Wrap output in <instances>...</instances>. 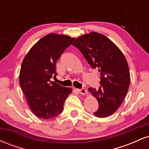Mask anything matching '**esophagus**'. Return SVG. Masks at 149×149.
I'll list each match as a JSON object with an SVG mask.
<instances>
[{
	"instance_id": "1",
	"label": "esophagus",
	"mask_w": 149,
	"mask_h": 149,
	"mask_svg": "<svg viewBox=\"0 0 149 149\" xmlns=\"http://www.w3.org/2000/svg\"><path fill=\"white\" fill-rule=\"evenodd\" d=\"M78 91L79 92V93L81 94V95H86V94H87V90H85L84 88L78 89Z\"/></svg>"
}]
</instances>
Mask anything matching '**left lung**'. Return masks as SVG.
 Segmentation results:
<instances>
[{"label": "left lung", "mask_w": 149, "mask_h": 149, "mask_svg": "<svg viewBox=\"0 0 149 149\" xmlns=\"http://www.w3.org/2000/svg\"><path fill=\"white\" fill-rule=\"evenodd\" d=\"M73 45L100 73V88H89L99 102L94 115L99 118L111 116L123 102L130 86V75L124 54L107 37L95 32L78 37Z\"/></svg>", "instance_id": "8db88e82"}]
</instances>
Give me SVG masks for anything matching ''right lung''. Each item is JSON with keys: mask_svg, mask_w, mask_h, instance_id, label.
<instances>
[{"mask_svg": "<svg viewBox=\"0 0 149 149\" xmlns=\"http://www.w3.org/2000/svg\"><path fill=\"white\" fill-rule=\"evenodd\" d=\"M75 38L49 33L29 51L22 61L19 84L30 109L40 118L50 119L61 113L72 89L51 81L57 76L56 63Z\"/></svg>", "mask_w": 149, "mask_h": 149, "instance_id": "right-lung-1", "label": "right lung"}]
</instances>
